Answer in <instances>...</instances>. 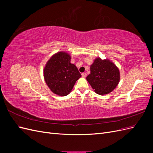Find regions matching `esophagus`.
<instances>
[{
  "label": "esophagus",
  "instance_id": "34e87169",
  "mask_svg": "<svg viewBox=\"0 0 153 153\" xmlns=\"http://www.w3.org/2000/svg\"><path fill=\"white\" fill-rule=\"evenodd\" d=\"M82 77H86L87 76V74L85 73H82Z\"/></svg>",
  "mask_w": 153,
  "mask_h": 153
}]
</instances>
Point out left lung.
Wrapping results in <instances>:
<instances>
[{"label":"left lung","mask_w":153,"mask_h":153,"mask_svg":"<svg viewBox=\"0 0 153 153\" xmlns=\"http://www.w3.org/2000/svg\"><path fill=\"white\" fill-rule=\"evenodd\" d=\"M90 71L86 79L98 94L110 93L120 81L119 68L109 59L96 58L90 66Z\"/></svg>","instance_id":"left-lung-1"}]
</instances>
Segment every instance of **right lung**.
<instances>
[{
	"label": "right lung",
	"mask_w": 153,
	"mask_h": 153,
	"mask_svg": "<svg viewBox=\"0 0 153 153\" xmlns=\"http://www.w3.org/2000/svg\"><path fill=\"white\" fill-rule=\"evenodd\" d=\"M71 55L65 52L53 54L43 69L46 84L53 93L64 96L70 93L76 82L82 76L75 64L71 63Z\"/></svg>",
	"instance_id": "1"
}]
</instances>
